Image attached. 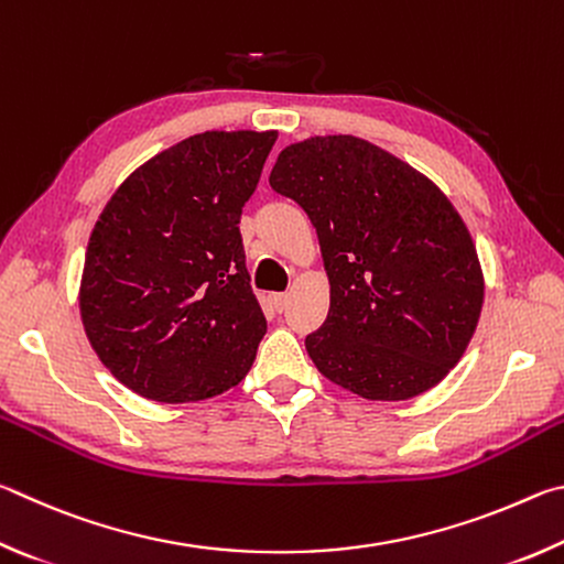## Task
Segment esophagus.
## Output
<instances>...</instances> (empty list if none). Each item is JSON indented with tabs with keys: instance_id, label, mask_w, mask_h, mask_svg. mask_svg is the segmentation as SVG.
Segmentation results:
<instances>
[{
	"instance_id": "obj_1",
	"label": "esophagus",
	"mask_w": 564,
	"mask_h": 564,
	"mask_svg": "<svg viewBox=\"0 0 564 564\" xmlns=\"http://www.w3.org/2000/svg\"><path fill=\"white\" fill-rule=\"evenodd\" d=\"M270 302H272V307L276 312H284V310H288V304H290V294L288 292H274V294H270Z\"/></svg>"
}]
</instances>
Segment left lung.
<instances>
[{
    "mask_svg": "<svg viewBox=\"0 0 564 564\" xmlns=\"http://www.w3.org/2000/svg\"><path fill=\"white\" fill-rule=\"evenodd\" d=\"M270 185L317 227L332 304L304 344L324 377L369 401H406L448 377L482 310V270L441 187L357 135L276 155Z\"/></svg>",
    "mask_w": 564,
    "mask_h": 564,
    "instance_id": "left-lung-1",
    "label": "left lung"
}]
</instances>
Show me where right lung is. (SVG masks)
<instances>
[{
	"instance_id": "obj_1",
	"label": "right lung",
	"mask_w": 564,
	"mask_h": 564,
	"mask_svg": "<svg viewBox=\"0 0 564 564\" xmlns=\"http://www.w3.org/2000/svg\"><path fill=\"white\" fill-rule=\"evenodd\" d=\"M276 131H205L126 177L88 237L78 290L104 367L143 399L217 397L250 371L267 319L240 235Z\"/></svg>"
}]
</instances>
